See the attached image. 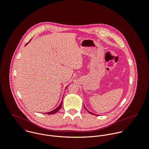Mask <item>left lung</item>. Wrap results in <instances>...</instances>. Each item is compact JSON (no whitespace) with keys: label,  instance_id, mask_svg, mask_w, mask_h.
I'll use <instances>...</instances> for the list:
<instances>
[{"label":"left lung","instance_id":"8db88e82","mask_svg":"<svg viewBox=\"0 0 149 149\" xmlns=\"http://www.w3.org/2000/svg\"><path fill=\"white\" fill-rule=\"evenodd\" d=\"M84 108H85V109H86V111H88V112H89V113H91V114H92V115H96V114H95V113H92V112H90V111H88V109H86V107H85V106H84Z\"/></svg>","mask_w":149,"mask_h":149}]
</instances>
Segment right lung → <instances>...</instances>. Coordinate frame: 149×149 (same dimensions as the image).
I'll use <instances>...</instances> for the list:
<instances>
[{"label":"right lung","mask_w":149,"mask_h":149,"mask_svg":"<svg viewBox=\"0 0 149 149\" xmlns=\"http://www.w3.org/2000/svg\"><path fill=\"white\" fill-rule=\"evenodd\" d=\"M30 41H31V40H30ZM30 41H29V42L27 43H26V45H27L30 42ZM26 45H25V46H26ZM67 86H66L65 89L66 88V87H67ZM63 102V100H62V101H61V103H60V106H59L58 107H57V108H56L55 109H54V110H53V111H50V112H46V114H49V115H50V114H54V113H56L57 112H58V111L60 109V108H61V106H62V103H63V102Z\"/></svg>","instance_id":"1"}]
</instances>
